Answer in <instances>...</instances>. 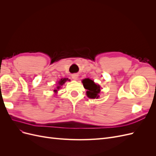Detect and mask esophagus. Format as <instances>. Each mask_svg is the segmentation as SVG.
<instances>
[{"mask_svg": "<svg viewBox=\"0 0 156 156\" xmlns=\"http://www.w3.org/2000/svg\"><path fill=\"white\" fill-rule=\"evenodd\" d=\"M77 77L78 75L77 74H72V78L73 79V80H77Z\"/></svg>", "mask_w": 156, "mask_h": 156, "instance_id": "34e87169", "label": "esophagus"}]
</instances>
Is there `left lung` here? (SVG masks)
Returning a JSON list of instances; mask_svg holds the SVG:
<instances>
[{
  "instance_id": "left-lung-1",
  "label": "left lung",
  "mask_w": 156,
  "mask_h": 156,
  "mask_svg": "<svg viewBox=\"0 0 156 156\" xmlns=\"http://www.w3.org/2000/svg\"><path fill=\"white\" fill-rule=\"evenodd\" d=\"M84 88L87 90V95L89 98L95 99L100 97L99 94L100 93V86L96 84L92 80L88 78L84 79L82 81Z\"/></svg>"
}]
</instances>
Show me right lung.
<instances>
[{"label": "right lung", "instance_id": "add662e5", "mask_svg": "<svg viewBox=\"0 0 156 156\" xmlns=\"http://www.w3.org/2000/svg\"><path fill=\"white\" fill-rule=\"evenodd\" d=\"M67 81H69L70 80L68 79V78H62V79H61L60 80V81L58 82V83H57L58 85H57V87H56V88L54 90H53L54 92H55V93L57 92L58 90H59L60 88H61V87H62V86L63 85V84H64Z\"/></svg>", "mask_w": 156, "mask_h": 156}]
</instances>
